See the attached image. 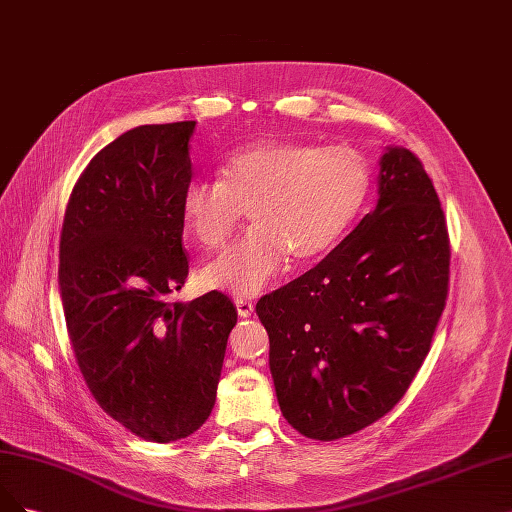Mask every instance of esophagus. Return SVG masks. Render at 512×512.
Listing matches in <instances>:
<instances>
[{
  "label": "esophagus",
  "instance_id": "34e87169",
  "mask_svg": "<svg viewBox=\"0 0 512 512\" xmlns=\"http://www.w3.org/2000/svg\"><path fill=\"white\" fill-rule=\"evenodd\" d=\"M235 307H237V313L241 317H250L254 313V303L252 301H245V298H237Z\"/></svg>",
  "mask_w": 512,
  "mask_h": 512
}]
</instances>
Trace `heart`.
<instances>
[{
  "instance_id": "1",
  "label": "heart",
  "mask_w": 512,
  "mask_h": 512,
  "mask_svg": "<svg viewBox=\"0 0 512 512\" xmlns=\"http://www.w3.org/2000/svg\"><path fill=\"white\" fill-rule=\"evenodd\" d=\"M368 190L358 150L317 148L271 139L228 158L220 175L192 178L180 199L188 233L218 250L231 239L245 207L254 226L201 271L203 284L254 296L284 271L288 256L305 262L332 248L356 218Z\"/></svg>"
}]
</instances>
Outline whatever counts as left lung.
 <instances>
[{"mask_svg":"<svg viewBox=\"0 0 512 512\" xmlns=\"http://www.w3.org/2000/svg\"><path fill=\"white\" fill-rule=\"evenodd\" d=\"M449 260L447 220L424 163L407 148H387L375 211L256 305L292 428L337 440L396 407L443 315Z\"/></svg>","mask_w":512,"mask_h":512,"instance_id":"obj_1","label":"left lung"}]
</instances>
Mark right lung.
<instances>
[{
  "instance_id": "obj_1",
  "label": "right lung",
  "mask_w": 512,
  "mask_h": 512,
  "mask_svg": "<svg viewBox=\"0 0 512 512\" xmlns=\"http://www.w3.org/2000/svg\"><path fill=\"white\" fill-rule=\"evenodd\" d=\"M195 125L135 127L99 150L61 228L59 288L80 373L99 407L150 443L205 424L237 324L218 290L171 301L188 277L180 199Z\"/></svg>"
}]
</instances>
